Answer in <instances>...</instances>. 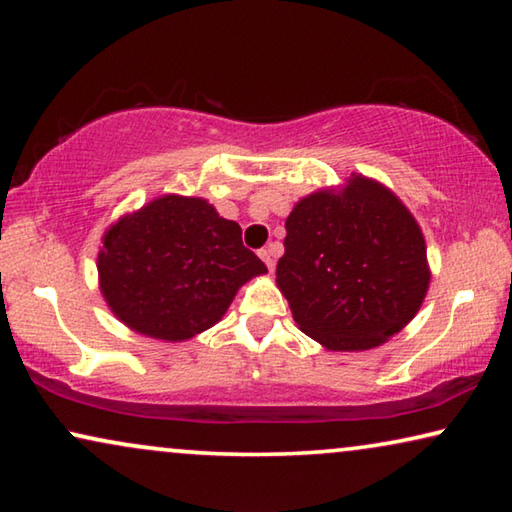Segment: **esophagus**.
Wrapping results in <instances>:
<instances>
[{
	"mask_svg": "<svg viewBox=\"0 0 512 512\" xmlns=\"http://www.w3.org/2000/svg\"><path fill=\"white\" fill-rule=\"evenodd\" d=\"M259 257H262V262L266 264V268L268 271L273 273V268H275V257H273V248L268 246V248H264V250H259Z\"/></svg>",
	"mask_w": 512,
	"mask_h": 512,
	"instance_id": "obj_1",
	"label": "esophagus"
}]
</instances>
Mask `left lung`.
<instances>
[{"instance_id": "left-lung-1", "label": "left lung", "mask_w": 512, "mask_h": 512, "mask_svg": "<svg viewBox=\"0 0 512 512\" xmlns=\"http://www.w3.org/2000/svg\"><path fill=\"white\" fill-rule=\"evenodd\" d=\"M277 287L293 320L336 352L386 343L418 314L431 271L418 221L391 189L357 176L293 207Z\"/></svg>"}]
</instances>
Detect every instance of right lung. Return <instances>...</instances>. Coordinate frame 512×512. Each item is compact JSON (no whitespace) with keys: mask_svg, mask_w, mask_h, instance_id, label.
Masks as SVG:
<instances>
[{"mask_svg":"<svg viewBox=\"0 0 512 512\" xmlns=\"http://www.w3.org/2000/svg\"><path fill=\"white\" fill-rule=\"evenodd\" d=\"M99 287L133 332L187 341L228 311L241 284L266 266L205 198L167 194L121 216L103 235Z\"/></svg>","mask_w":512,"mask_h":512,"instance_id":"obj_1","label":"right lung"}]
</instances>
